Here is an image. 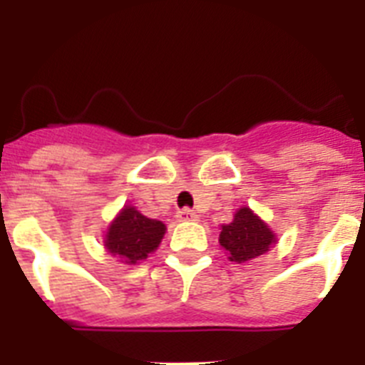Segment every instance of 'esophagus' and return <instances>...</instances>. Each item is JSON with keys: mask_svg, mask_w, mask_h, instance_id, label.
Listing matches in <instances>:
<instances>
[{"mask_svg": "<svg viewBox=\"0 0 365 365\" xmlns=\"http://www.w3.org/2000/svg\"><path fill=\"white\" fill-rule=\"evenodd\" d=\"M177 219L179 221H197V214L190 208H182V210L177 212Z\"/></svg>", "mask_w": 365, "mask_h": 365, "instance_id": "34e87169", "label": "esophagus"}]
</instances>
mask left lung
I'll return each instance as SVG.
<instances>
[{
    "label": "left lung",
    "instance_id": "8db88e82",
    "mask_svg": "<svg viewBox=\"0 0 365 365\" xmlns=\"http://www.w3.org/2000/svg\"><path fill=\"white\" fill-rule=\"evenodd\" d=\"M219 245L228 254V259L245 263L269 252L276 245V235L250 208L243 206L234 214L228 225H222Z\"/></svg>",
    "mask_w": 365,
    "mask_h": 365
}]
</instances>
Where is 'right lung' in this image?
Segmentation results:
<instances>
[{
	"mask_svg": "<svg viewBox=\"0 0 365 365\" xmlns=\"http://www.w3.org/2000/svg\"><path fill=\"white\" fill-rule=\"evenodd\" d=\"M163 221L143 215L133 206H124L113 219L106 234L104 245L113 256H118L128 265H135L155 252L164 237Z\"/></svg>",
	"mask_w": 365,
	"mask_h": 365,
	"instance_id": "obj_1",
	"label": "right lung"
}]
</instances>
